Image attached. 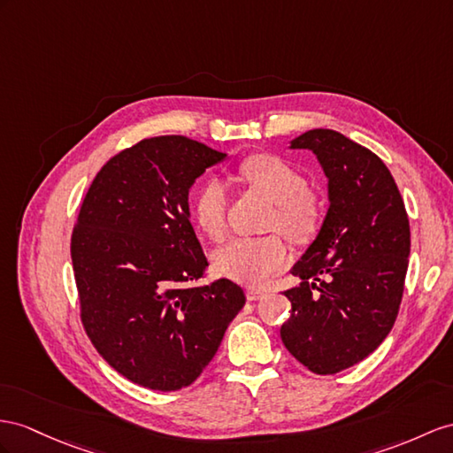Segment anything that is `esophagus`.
Returning a JSON list of instances; mask_svg holds the SVG:
<instances>
[{
	"label": "esophagus",
	"instance_id": "esophagus-1",
	"mask_svg": "<svg viewBox=\"0 0 453 453\" xmlns=\"http://www.w3.org/2000/svg\"><path fill=\"white\" fill-rule=\"evenodd\" d=\"M265 295V288H260V287H249L247 288V298L249 300H257L260 296Z\"/></svg>",
	"mask_w": 453,
	"mask_h": 453
}]
</instances>
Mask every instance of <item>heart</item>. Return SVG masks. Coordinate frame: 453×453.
<instances>
[{"label": "heart", "mask_w": 453, "mask_h": 453, "mask_svg": "<svg viewBox=\"0 0 453 453\" xmlns=\"http://www.w3.org/2000/svg\"><path fill=\"white\" fill-rule=\"evenodd\" d=\"M239 178L258 189L273 203L270 227L280 229L295 242H304L316 235L321 226V199L306 189V178L287 160L275 155H250L241 160ZM227 191L224 183L208 180L196 191L193 218L212 241L226 235ZM288 260V250L280 235L241 237L229 241L214 254V265L235 281L260 283Z\"/></svg>", "instance_id": "1"}]
</instances>
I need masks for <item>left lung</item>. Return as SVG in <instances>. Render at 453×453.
Listing matches in <instances>:
<instances>
[{"label": "left lung", "mask_w": 453, "mask_h": 453, "mask_svg": "<svg viewBox=\"0 0 453 453\" xmlns=\"http://www.w3.org/2000/svg\"><path fill=\"white\" fill-rule=\"evenodd\" d=\"M310 149L329 180V211L288 288L293 314L281 341L300 364L333 375L362 362L396 321L410 257V219L390 170L334 130L291 142Z\"/></svg>", "instance_id": "1"}]
</instances>
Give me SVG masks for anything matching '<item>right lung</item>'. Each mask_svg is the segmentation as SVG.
Listing matches in <instances>:
<instances>
[{"label":"right lung","instance_id":"obj_1","mask_svg":"<svg viewBox=\"0 0 453 453\" xmlns=\"http://www.w3.org/2000/svg\"><path fill=\"white\" fill-rule=\"evenodd\" d=\"M224 158L183 135L142 139L97 172L80 206L71 239L80 319L103 359L139 387H189L245 306L234 281L193 285L208 262L188 196Z\"/></svg>","mask_w":453,"mask_h":453}]
</instances>
